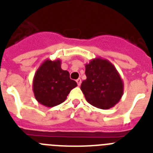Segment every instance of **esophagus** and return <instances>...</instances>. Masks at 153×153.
<instances>
[{"label":"esophagus","mask_w":153,"mask_h":153,"mask_svg":"<svg viewBox=\"0 0 153 153\" xmlns=\"http://www.w3.org/2000/svg\"><path fill=\"white\" fill-rule=\"evenodd\" d=\"M76 82H77V84H78V85L80 86L81 83H82V80H81V78H78V79L76 80Z\"/></svg>","instance_id":"1"}]
</instances>
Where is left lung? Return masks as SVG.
<instances>
[{
    "mask_svg": "<svg viewBox=\"0 0 153 153\" xmlns=\"http://www.w3.org/2000/svg\"><path fill=\"white\" fill-rule=\"evenodd\" d=\"M85 80L81 90L87 102L102 109H108L119 102L124 85L115 66L107 59L95 58L85 64Z\"/></svg>",
    "mask_w": 153,
    "mask_h": 153,
    "instance_id": "left-lung-1",
    "label": "left lung"
}]
</instances>
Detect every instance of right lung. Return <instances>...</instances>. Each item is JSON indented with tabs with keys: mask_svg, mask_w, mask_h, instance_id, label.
<instances>
[{
	"mask_svg": "<svg viewBox=\"0 0 153 153\" xmlns=\"http://www.w3.org/2000/svg\"><path fill=\"white\" fill-rule=\"evenodd\" d=\"M60 59H46L37 70L33 79V91L36 100L46 107L65 102L71 89L77 86L68 71L62 70Z\"/></svg>",
	"mask_w": 153,
	"mask_h": 153,
	"instance_id": "obj_1",
	"label": "right lung"
}]
</instances>
